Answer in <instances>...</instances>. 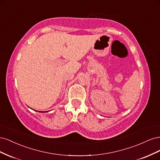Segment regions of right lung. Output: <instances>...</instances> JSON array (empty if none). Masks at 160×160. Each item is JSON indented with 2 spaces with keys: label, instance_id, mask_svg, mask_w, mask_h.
I'll use <instances>...</instances> for the list:
<instances>
[{
  "label": "right lung",
  "instance_id": "1",
  "mask_svg": "<svg viewBox=\"0 0 160 160\" xmlns=\"http://www.w3.org/2000/svg\"><path fill=\"white\" fill-rule=\"evenodd\" d=\"M38 112H41V113H42V112H44V111H38Z\"/></svg>",
  "mask_w": 160,
  "mask_h": 160
}]
</instances>
